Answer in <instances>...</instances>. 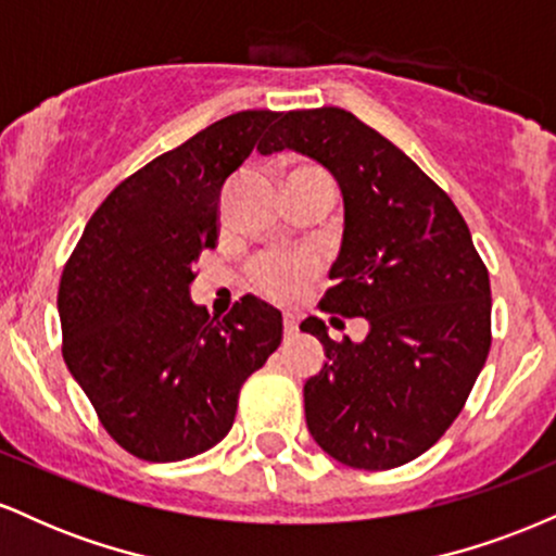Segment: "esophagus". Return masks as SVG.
<instances>
[{"label": "esophagus", "mask_w": 556, "mask_h": 556, "mask_svg": "<svg viewBox=\"0 0 556 556\" xmlns=\"http://www.w3.org/2000/svg\"><path fill=\"white\" fill-rule=\"evenodd\" d=\"M282 327H285V337H292L298 331V318L292 316V314H285Z\"/></svg>", "instance_id": "34e87169"}]
</instances>
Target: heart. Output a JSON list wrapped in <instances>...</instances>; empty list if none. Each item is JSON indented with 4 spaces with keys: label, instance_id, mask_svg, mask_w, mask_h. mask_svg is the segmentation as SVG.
<instances>
[{
    "label": "heart",
    "instance_id": "b5f03b06",
    "mask_svg": "<svg viewBox=\"0 0 556 556\" xmlns=\"http://www.w3.org/2000/svg\"><path fill=\"white\" fill-rule=\"evenodd\" d=\"M318 261L311 253H261L248 266V277L261 295L292 300L316 277Z\"/></svg>",
    "mask_w": 556,
    "mask_h": 556
}]
</instances>
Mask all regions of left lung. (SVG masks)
Here are the masks:
<instances>
[{
	"label": "left lung",
	"instance_id": "1",
	"mask_svg": "<svg viewBox=\"0 0 556 556\" xmlns=\"http://www.w3.org/2000/svg\"><path fill=\"white\" fill-rule=\"evenodd\" d=\"M282 149L342 188V251L318 308L371 324L361 344L331 340L314 316L300 324L327 350L303 389L308 431L350 468H400L444 437L486 363V264L452 198L353 112L277 114L258 151Z\"/></svg>",
	"mask_w": 556,
	"mask_h": 556
}]
</instances>
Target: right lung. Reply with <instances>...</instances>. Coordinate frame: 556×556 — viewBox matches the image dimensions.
Returning a JSON list of instances; mask_svg holds the SVG:
<instances>
[{"instance_id": "right-lung-1", "label": "right lung", "mask_w": 556, "mask_h": 556, "mask_svg": "<svg viewBox=\"0 0 556 556\" xmlns=\"http://www.w3.org/2000/svg\"><path fill=\"white\" fill-rule=\"evenodd\" d=\"M277 112L229 114L132 172L62 269V355L125 452L177 463L227 437L240 389L282 342V314L245 295L214 321L193 264L219 240L222 185Z\"/></svg>"}]
</instances>
